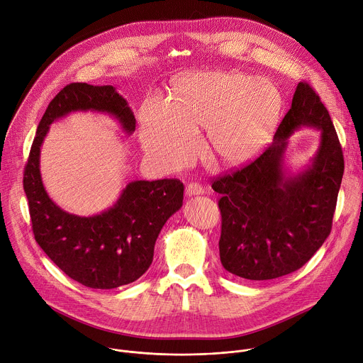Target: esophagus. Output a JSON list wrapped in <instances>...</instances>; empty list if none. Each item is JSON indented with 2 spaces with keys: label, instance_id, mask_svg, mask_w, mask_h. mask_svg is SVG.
Returning a JSON list of instances; mask_svg holds the SVG:
<instances>
[{
  "label": "esophagus",
  "instance_id": "34e87169",
  "mask_svg": "<svg viewBox=\"0 0 363 363\" xmlns=\"http://www.w3.org/2000/svg\"><path fill=\"white\" fill-rule=\"evenodd\" d=\"M205 192V189L196 184V182H191L189 185H186L185 188V195L186 196H195V195H202Z\"/></svg>",
  "mask_w": 363,
  "mask_h": 363
}]
</instances>
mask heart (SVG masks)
I'll return each instance as SVG.
<instances>
[{"mask_svg": "<svg viewBox=\"0 0 363 363\" xmlns=\"http://www.w3.org/2000/svg\"><path fill=\"white\" fill-rule=\"evenodd\" d=\"M278 88L235 71H194L172 85L168 101L148 96L140 109L141 141L151 160L177 169L194 160L195 134L206 128L209 155L222 165L251 161L265 145L281 111Z\"/></svg>", "mask_w": 363, "mask_h": 363, "instance_id": "obj_1", "label": "heart"}]
</instances>
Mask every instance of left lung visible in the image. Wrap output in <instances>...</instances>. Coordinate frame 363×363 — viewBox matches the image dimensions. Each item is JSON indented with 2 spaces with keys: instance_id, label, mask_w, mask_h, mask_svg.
I'll return each mask as SVG.
<instances>
[{
  "instance_id": "left-lung-1",
  "label": "left lung",
  "mask_w": 363,
  "mask_h": 363,
  "mask_svg": "<svg viewBox=\"0 0 363 363\" xmlns=\"http://www.w3.org/2000/svg\"><path fill=\"white\" fill-rule=\"evenodd\" d=\"M301 128L318 129L320 145L308 164L294 172L286 151ZM343 168L328 109L306 82H299L267 151L212 184L222 195V267L251 281L275 279L303 267L330 233Z\"/></svg>"
}]
</instances>
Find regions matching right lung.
Returning <instances> with one entry per match:
<instances>
[{
    "label": "right lung",
    "mask_w": 363,
    "mask_h": 363,
    "mask_svg": "<svg viewBox=\"0 0 363 363\" xmlns=\"http://www.w3.org/2000/svg\"><path fill=\"white\" fill-rule=\"evenodd\" d=\"M72 112L109 115L127 135L135 131L134 112L115 86L74 82L61 89L40 121L24 171L33 230L41 250L71 279L92 289H113L148 271L162 226L182 206L184 185L179 179L131 181L99 213L64 211L43 184L40 157L51 124Z\"/></svg>",
    "instance_id": "1"
}]
</instances>
